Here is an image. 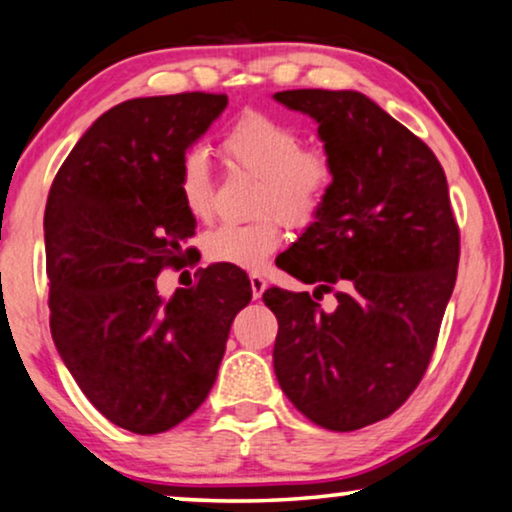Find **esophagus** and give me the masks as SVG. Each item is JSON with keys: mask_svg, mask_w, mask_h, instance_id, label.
<instances>
[{"mask_svg": "<svg viewBox=\"0 0 512 512\" xmlns=\"http://www.w3.org/2000/svg\"><path fill=\"white\" fill-rule=\"evenodd\" d=\"M250 288H252V297L260 299L264 295V290H267V281H264V276L252 274L250 276Z\"/></svg>", "mask_w": 512, "mask_h": 512, "instance_id": "esophagus-1", "label": "esophagus"}]
</instances>
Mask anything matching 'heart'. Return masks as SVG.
Listing matches in <instances>:
<instances>
[{
	"label": "heart",
	"instance_id": "obj_1",
	"mask_svg": "<svg viewBox=\"0 0 512 512\" xmlns=\"http://www.w3.org/2000/svg\"><path fill=\"white\" fill-rule=\"evenodd\" d=\"M222 152L236 168L260 177L250 224H220L203 236L210 262L241 269H262L281 248L278 217L302 229L316 220L335 187V161L320 147H304L295 126L262 112H248L224 135ZM177 189L187 213L196 220L213 215V177L201 152H187L177 173Z\"/></svg>",
	"mask_w": 512,
	"mask_h": 512
}]
</instances>
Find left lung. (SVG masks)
<instances>
[{"instance_id": "obj_1", "label": "left lung", "mask_w": 512, "mask_h": 512, "mask_svg": "<svg viewBox=\"0 0 512 512\" xmlns=\"http://www.w3.org/2000/svg\"><path fill=\"white\" fill-rule=\"evenodd\" d=\"M318 124L335 161L323 210L276 264L309 292L269 288L274 370L313 424L358 431L410 398L431 363L459 267V227L440 161L358 91L274 95ZM335 291L338 306L315 302Z\"/></svg>"}]
</instances>
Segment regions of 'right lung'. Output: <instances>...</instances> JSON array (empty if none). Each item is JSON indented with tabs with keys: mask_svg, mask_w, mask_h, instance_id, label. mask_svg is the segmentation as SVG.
<instances>
[{
	"mask_svg": "<svg viewBox=\"0 0 512 512\" xmlns=\"http://www.w3.org/2000/svg\"><path fill=\"white\" fill-rule=\"evenodd\" d=\"M227 95L177 93L112 107L81 135L44 213L51 335L95 410L126 431H170L208 398L248 276L213 264L163 299L196 220L177 189L187 149Z\"/></svg>",
	"mask_w": 512,
	"mask_h": 512,
	"instance_id": "add662e5",
	"label": "right lung"
}]
</instances>
